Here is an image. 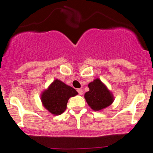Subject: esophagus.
Listing matches in <instances>:
<instances>
[{"mask_svg": "<svg viewBox=\"0 0 153 153\" xmlns=\"http://www.w3.org/2000/svg\"><path fill=\"white\" fill-rule=\"evenodd\" d=\"M77 92L79 95H83V90H81V89H78Z\"/></svg>", "mask_w": 153, "mask_h": 153, "instance_id": "34e87169", "label": "esophagus"}]
</instances>
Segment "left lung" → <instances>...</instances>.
<instances>
[{
	"label": "left lung",
	"mask_w": 153,
	"mask_h": 153,
	"mask_svg": "<svg viewBox=\"0 0 153 153\" xmlns=\"http://www.w3.org/2000/svg\"><path fill=\"white\" fill-rule=\"evenodd\" d=\"M88 87L90 90L85 93L84 98L94 111H100L108 107L114 101L112 92L99 78L89 83Z\"/></svg>",
	"instance_id": "obj_1"
}]
</instances>
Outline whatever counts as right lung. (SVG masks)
<instances>
[{
    "label": "right lung",
    "mask_w": 153,
    "mask_h": 153,
    "mask_svg": "<svg viewBox=\"0 0 153 153\" xmlns=\"http://www.w3.org/2000/svg\"><path fill=\"white\" fill-rule=\"evenodd\" d=\"M77 94L75 89L56 79L42 92L40 100L46 109L53 115L58 116L66 110L69 99Z\"/></svg>",
    "instance_id": "add662e5"
}]
</instances>
